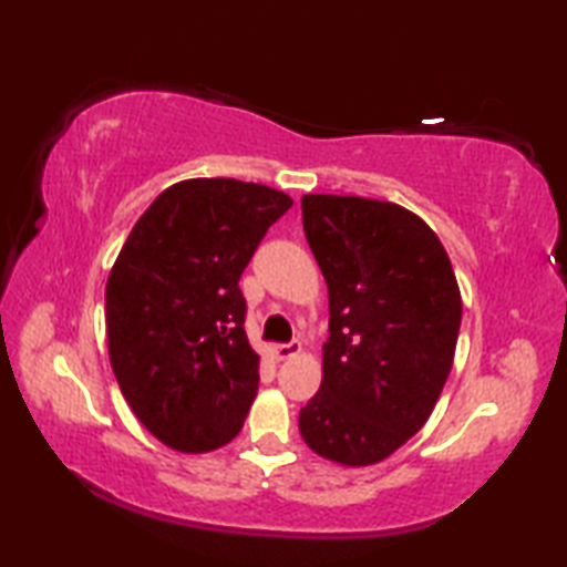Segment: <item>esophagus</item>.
<instances>
[{"label": "esophagus", "instance_id": "obj_1", "mask_svg": "<svg viewBox=\"0 0 567 567\" xmlns=\"http://www.w3.org/2000/svg\"><path fill=\"white\" fill-rule=\"evenodd\" d=\"M300 350H302V344L297 342V340H292V342H287V344H275L272 354H275L277 360H290V358H295V354H300Z\"/></svg>", "mask_w": 567, "mask_h": 567}]
</instances>
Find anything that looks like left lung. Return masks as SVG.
Listing matches in <instances>:
<instances>
[{
	"instance_id": "1",
	"label": "left lung",
	"mask_w": 567,
	"mask_h": 567,
	"mask_svg": "<svg viewBox=\"0 0 567 567\" xmlns=\"http://www.w3.org/2000/svg\"><path fill=\"white\" fill-rule=\"evenodd\" d=\"M302 225L328 282L330 338L300 433L332 463H380L425 425L453 368V265L417 215L380 199L305 195Z\"/></svg>"
}]
</instances>
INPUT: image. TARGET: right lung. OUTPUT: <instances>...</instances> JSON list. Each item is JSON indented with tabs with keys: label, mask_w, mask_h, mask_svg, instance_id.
<instances>
[{
	"label": "right lung",
	"mask_w": 567,
	"mask_h": 567,
	"mask_svg": "<svg viewBox=\"0 0 567 567\" xmlns=\"http://www.w3.org/2000/svg\"><path fill=\"white\" fill-rule=\"evenodd\" d=\"M290 207L285 192L255 182H177L137 219L112 267L114 378L142 425L179 453L223 447L245 425L260 358L239 277Z\"/></svg>",
	"instance_id": "obj_1"
}]
</instances>
